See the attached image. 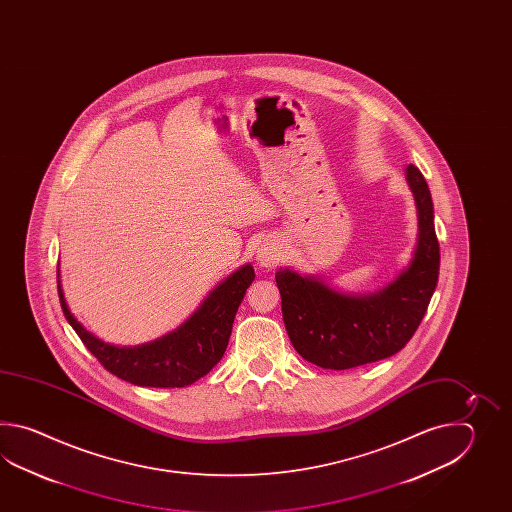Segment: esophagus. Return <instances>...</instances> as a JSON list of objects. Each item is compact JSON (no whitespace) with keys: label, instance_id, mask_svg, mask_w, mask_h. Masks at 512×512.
<instances>
[{"label":"esophagus","instance_id":"34e87169","mask_svg":"<svg viewBox=\"0 0 512 512\" xmlns=\"http://www.w3.org/2000/svg\"><path fill=\"white\" fill-rule=\"evenodd\" d=\"M256 260L260 263L261 267H274V263L280 260V251L276 245H261L260 251L256 254Z\"/></svg>","mask_w":512,"mask_h":512}]
</instances>
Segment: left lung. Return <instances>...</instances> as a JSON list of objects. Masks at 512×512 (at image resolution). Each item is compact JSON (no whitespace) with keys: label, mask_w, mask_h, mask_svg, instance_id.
<instances>
[{"label":"left lung","mask_w":512,"mask_h":512,"mask_svg":"<svg viewBox=\"0 0 512 512\" xmlns=\"http://www.w3.org/2000/svg\"><path fill=\"white\" fill-rule=\"evenodd\" d=\"M419 238L414 258L392 283L371 294H344L315 276L276 272L282 315L294 349L324 370H349L388 359L408 344L425 316L439 278L434 203L425 177L406 168Z\"/></svg>","instance_id":"1"}]
</instances>
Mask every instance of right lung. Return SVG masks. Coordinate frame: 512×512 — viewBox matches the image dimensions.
Here are the masks:
<instances>
[{
	"instance_id": "right-lung-1",
	"label": "right lung",
	"mask_w": 512,
	"mask_h": 512,
	"mask_svg": "<svg viewBox=\"0 0 512 512\" xmlns=\"http://www.w3.org/2000/svg\"><path fill=\"white\" fill-rule=\"evenodd\" d=\"M56 274L62 311L84 346L109 373L150 388H183L205 377L218 364L229 346L234 316L254 280V269L247 263L219 283L196 313L172 333L135 348H119L91 335L71 315L62 293L60 269Z\"/></svg>"
}]
</instances>
